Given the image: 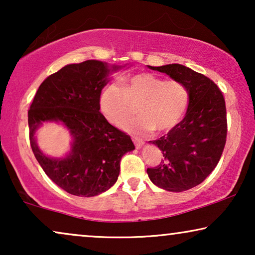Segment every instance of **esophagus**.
<instances>
[{
  "instance_id": "esophagus-1",
  "label": "esophagus",
  "mask_w": 255,
  "mask_h": 255,
  "mask_svg": "<svg viewBox=\"0 0 255 255\" xmlns=\"http://www.w3.org/2000/svg\"><path fill=\"white\" fill-rule=\"evenodd\" d=\"M132 140H133L134 146L137 148H140V147H142V146H144V140H142V139H140V138L132 137Z\"/></svg>"
}]
</instances>
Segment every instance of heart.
I'll use <instances>...</instances> for the list:
<instances>
[{
	"mask_svg": "<svg viewBox=\"0 0 255 255\" xmlns=\"http://www.w3.org/2000/svg\"><path fill=\"white\" fill-rule=\"evenodd\" d=\"M123 88L109 83L100 95V111L113 124H120L138 104L139 116L125 120L121 127L131 132L168 131L176 127L187 113L190 93L182 82L141 73L125 80Z\"/></svg>",
	"mask_w": 255,
	"mask_h": 255,
	"instance_id": "b5f03b06",
	"label": "heart"
}]
</instances>
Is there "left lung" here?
<instances>
[{"instance_id": "left-lung-1", "label": "left lung", "mask_w": 255, "mask_h": 255, "mask_svg": "<svg viewBox=\"0 0 255 255\" xmlns=\"http://www.w3.org/2000/svg\"><path fill=\"white\" fill-rule=\"evenodd\" d=\"M147 67L182 82L190 93L183 120L166 135L149 141L163 154L158 167L147 168L149 180L162 189L181 193L203 182L221 159L228 132L225 101L214 81L189 67Z\"/></svg>"}]
</instances>
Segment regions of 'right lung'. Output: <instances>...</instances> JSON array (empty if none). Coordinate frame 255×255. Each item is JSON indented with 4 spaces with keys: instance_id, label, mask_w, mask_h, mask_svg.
Listing matches in <instances>:
<instances>
[{
    "instance_id": "obj_1",
    "label": "right lung",
    "mask_w": 255,
    "mask_h": 255,
    "mask_svg": "<svg viewBox=\"0 0 255 255\" xmlns=\"http://www.w3.org/2000/svg\"><path fill=\"white\" fill-rule=\"evenodd\" d=\"M125 66L100 60L66 65L44 80L27 113L37 161L57 186L75 196L110 189L120 175L122 156L134 149L130 135L113 127L99 104L109 75ZM45 123L61 124L71 134V149L64 157L45 155L37 146L35 133Z\"/></svg>"
}]
</instances>
